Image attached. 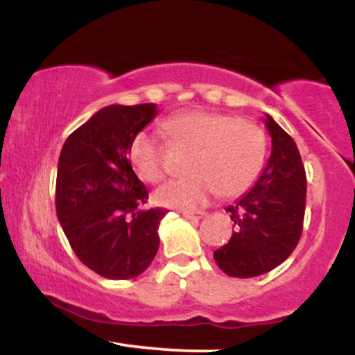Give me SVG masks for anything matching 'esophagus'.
<instances>
[{"instance_id":"obj_1","label":"esophagus","mask_w":355,"mask_h":355,"mask_svg":"<svg viewBox=\"0 0 355 355\" xmlns=\"http://www.w3.org/2000/svg\"><path fill=\"white\" fill-rule=\"evenodd\" d=\"M205 211H183V217L185 218H193V220H200L205 217Z\"/></svg>"}]
</instances>
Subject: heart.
Instances as JSON below:
<instances>
[{
  "label": "heart",
  "instance_id": "1",
  "mask_svg": "<svg viewBox=\"0 0 355 355\" xmlns=\"http://www.w3.org/2000/svg\"><path fill=\"white\" fill-rule=\"evenodd\" d=\"M165 130L175 145L191 152V175L155 191L160 205L190 211L200 209L218 191L222 197H239L262 172L267 137L255 121L227 113L189 112L166 120ZM128 158L141 180L157 183L164 177L160 145L148 133L133 137Z\"/></svg>",
  "mask_w": 355,
  "mask_h": 355
}]
</instances>
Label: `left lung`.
Masks as SVG:
<instances>
[{"mask_svg":"<svg viewBox=\"0 0 355 355\" xmlns=\"http://www.w3.org/2000/svg\"><path fill=\"white\" fill-rule=\"evenodd\" d=\"M266 125L270 158L255 185L227 209L237 230L214 252L217 266L239 279L280 266L294 252L304 227L307 178L299 148L272 116L267 115Z\"/></svg>","mask_w":355,"mask_h":355,"instance_id":"obj_1","label":"left lung"}]
</instances>
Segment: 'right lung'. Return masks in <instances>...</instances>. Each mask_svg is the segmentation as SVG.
<instances>
[{"instance_id": "add662e5", "label": "right lung", "mask_w": 355, "mask_h": 355, "mask_svg": "<svg viewBox=\"0 0 355 355\" xmlns=\"http://www.w3.org/2000/svg\"><path fill=\"white\" fill-rule=\"evenodd\" d=\"M157 105H110L64 141L56 175V215L76 257L101 277L126 280L152 263L166 210L141 207L148 190L128 160L130 141Z\"/></svg>"}]
</instances>
